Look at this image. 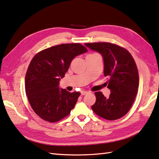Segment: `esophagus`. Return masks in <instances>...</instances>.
<instances>
[{"label": "esophagus", "instance_id": "34e87169", "mask_svg": "<svg viewBox=\"0 0 159 159\" xmlns=\"http://www.w3.org/2000/svg\"><path fill=\"white\" fill-rule=\"evenodd\" d=\"M88 92L87 91H84V90H81V91H80V94H81L82 96H83V95H85V94H88Z\"/></svg>", "mask_w": 159, "mask_h": 159}]
</instances>
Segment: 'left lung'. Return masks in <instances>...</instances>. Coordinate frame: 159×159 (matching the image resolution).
<instances>
[{
  "label": "left lung",
  "instance_id": "left-lung-1",
  "mask_svg": "<svg viewBox=\"0 0 159 159\" xmlns=\"http://www.w3.org/2000/svg\"><path fill=\"white\" fill-rule=\"evenodd\" d=\"M85 45L102 55L104 76L109 78L106 83L111 92L108 98L101 92H95L96 100L92 110L105 119H119L128 112L137 94L139 78L135 61L126 49L112 43H85Z\"/></svg>",
  "mask_w": 159,
  "mask_h": 159
}]
</instances>
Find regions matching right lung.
Returning a JSON list of instances; mask_svg holds the SVG:
<instances>
[{"label": "right lung", "mask_w": 159, "mask_h": 159, "mask_svg": "<svg viewBox=\"0 0 159 159\" xmlns=\"http://www.w3.org/2000/svg\"><path fill=\"white\" fill-rule=\"evenodd\" d=\"M87 52L80 43H67L47 48L32 58L25 75V92L34 111L42 119L57 122L75 106L80 93L60 89L59 82L71 61Z\"/></svg>", "instance_id": "right-lung-1"}]
</instances>
